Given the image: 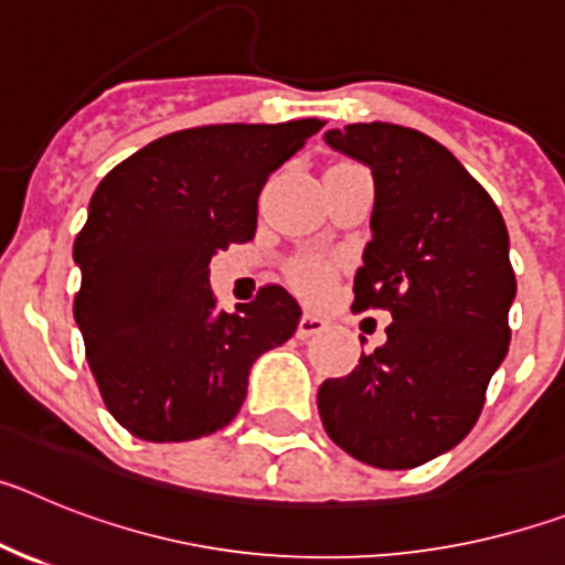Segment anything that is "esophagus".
I'll list each match as a JSON object with an SVG mask.
<instances>
[{"label": "esophagus", "mask_w": 565, "mask_h": 565, "mask_svg": "<svg viewBox=\"0 0 565 565\" xmlns=\"http://www.w3.org/2000/svg\"><path fill=\"white\" fill-rule=\"evenodd\" d=\"M328 328V322L322 317H317V313H302V319H299L297 326V337L299 339H311L317 337V333H322Z\"/></svg>", "instance_id": "obj_1"}]
</instances>
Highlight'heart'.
<instances>
[{"label":"heart","mask_w":565,"mask_h":565,"mask_svg":"<svg viewBox=\"0 0 565 565\" xmlns=\"http://www.w3.org/2000/svg\"><path fill=\"white\" fill-rule=\"evenodd\" d=\"M294 282H297L299 291L313 297V294H319L328 286V268L317 263V259H299L297 266H294Z\"/></svg>","instance_id":"1"}]
</instances>
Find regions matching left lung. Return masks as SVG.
Returning a JSON list of instances; mask_svg holds the SVG:
<instances>
[{"label":"left lung","instance_id":"obj_1","mask_svg":"<svg viewBox=\"0 0 565 565\" xmlns=\"http://www.w3.org/2000/svg\"><path fill=\"white\" fill-rule=\"evenodd\" d=\"M326 143L373 174L371 243L353 308H384L387 342L317 393L333 444L379 469L452 450L478 422L509 351L515 271L487 189L456 154L398 124H348Z\"/></svg>","mask_w":565,"mask_h":565}]
</instances>
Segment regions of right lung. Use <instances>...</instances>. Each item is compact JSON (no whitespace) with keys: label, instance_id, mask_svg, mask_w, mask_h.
Listing matches in <instances>:
<instances>
[{"label":"right lung","instance_id":"add662e5","mask_svg":"<svg viewBox=\"0 0 565 565\" xmlns=\"http://www.w3.org/2000/svg\"><path fill=\"white\" fill-rule=\"evenodd\" d=\"M326 121L217 124L163 135L98 183L73 259V313L107 411L143 441L221 430L248 371L299 326L297 299L268 286L217 311L209 263L257 232V198Z\"/></svg>","mask_w":565,"mask_h":565}]
</instances>
